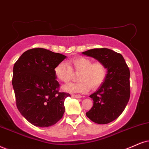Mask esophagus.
<instances>
[{"label": "esophagus", "mask_w": 149, "mask_h": 149, "mask_svg": "<svg viewBox=\"0 0 149 149\" xmlns=\"http://www.w3.org/2000/svg\"><path fill=\"white\" fill-rule=\"evenodd\" d=\"M72 97L73 98H77V99H80L81 98V96L80 95H72Z\"/></svg>", "instance_id": "esophagus-1"}]
</instances>
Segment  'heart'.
<instances>
[{
    "instance_id": "b5f03b06",
    "label": "heart",
    "mask_w": 149,
    "mask_h": 149,
    "mask_svg": "<svg viewBox=\"0 0 149 149\" xmlns=\"http://www.w3.org/2000/svg\"><path fill=\"white\" fill-rule=\"evenodd\" d=\"M72 72L77 73V83L68 84L62 87L64 91L70 93H85L90 88L95 90L104 83L107 69L102 62H93L91 58L78 56L68 62H61L55 66L54 74L56 79L63 83L69 81Z\"/></svg>"
}]
</instances>
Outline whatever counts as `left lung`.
Here are the masks:
<instances>
[{
	"mask_svg": "<svg viewBox=\"0 0 149 149\" xmlns=\"http://www.w3.org/2000/svg\"><path fill=\"white\" fill-rule=\"evenodd\" d=\"M82 54L102 62L107 69L104 83L90 95L93 106L86 115L97 124H108L122 113L129 101V68L122 55L112 49L95 48Z\"/></svg>",
	"mask_w": 149,
	"mask_h": 149,
	"instance_id": "left-lung-1",
	"label": "left lung"
}]
</instances>
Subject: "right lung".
Returning <instances> with one entry per match:
<instances>
[{"label":"right lung","mask_w":149,"mask_h":149,"mask_svg":"<svg viewBox=\"0 0 149 149\" xmlns=\"http://www.w3.org/2000/svg\"><path fill=\"white\" fill-rule=\"evenodd\" d=\"M66 57L46 49L33 48L23 53L14 64L12 86L16 106L33 125L48 127L63 117L64 101L70 95L58 92L54 69Z\"/></svg>","instance_id":"obj_1"}]
</instances>
